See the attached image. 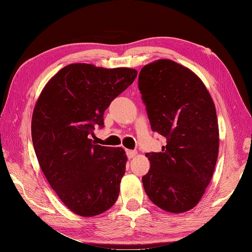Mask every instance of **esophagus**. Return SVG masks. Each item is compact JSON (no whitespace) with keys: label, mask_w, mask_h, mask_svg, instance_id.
<instances>
[{"label":"esophagus","mask_w":252,"mask_h":252,"mask_svg":"<svg viewBox=\"0 0 252 252\" xmlns=\"http://www.w3.org/2000/svg\"><path fill=\"white\" fill-rule=\"evenodd\" d=\"M136 154H137V153H136L135 151H131V149H126V155H127V157H128V158L135 157Z\"/></svg>","instance_id":"1"}]
</instances>
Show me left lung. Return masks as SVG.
I'll return each mask as SVG.
<instances>
[{"instance_id": "1", "label": "left lung", "mask_w": 252, "mask_h": 252, "mask_svg": "<svg viewBox=\"0 0 252 252\" xmlns=\"http://www.w3.org/2000/svg\"><path fill=\"white\" fill-rule=\"evenodd\" d=\"M138 88L153 131L166 138L159 153H147L151 168L144 189L162 210L193 208L213 177L219 129L213 98L190 69L170 60L145 65Z\"/></svg>"}]
</instances>
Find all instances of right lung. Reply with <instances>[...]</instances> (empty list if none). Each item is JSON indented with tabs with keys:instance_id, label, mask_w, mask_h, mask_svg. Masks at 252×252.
Segmentation results:
<instances>
[{
	"instance_id": "1",
	"label": "right lung",
	"mask_w": 252,
	"mask_h": 252,
	"mask_svg": "<svg viewBox=\"0 0 252 252\" xmlns=\"http://www.w3.org/2000/svg\"><path fill=\"white\" fill-rule=\"evenodd\" d=\"M137 70L69 64L44 87L32 116V140L38 164L63 204L92 217L109 209L119 195L127 157L121 147L90 138L104 127V113L133 84Z\"/></svg>"
}]
</instances>
